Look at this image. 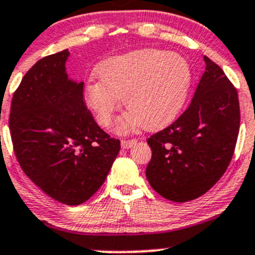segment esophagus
I'll return each mask as SVG.
<instances>
[{"label":"esophagus","instance_id":"obj_1","mask_svg":"<svg viewBox=\"0 0 255 255\" xmlns=\"http://www.w3.org/2000/svg\"><path fill=\"white\" fill-rule=\"evenodd\" d=\"M135 144H137V139H122V142H121L123 149H128L130 146L135 145Z\"/></svg>","mask_w":255,"mask_h":255}]
</instances>
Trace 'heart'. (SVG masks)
Wrapping results in <instances>:
<instances>
[{"instance_id": "b5f03b06", "label": "heart", "mask_w": 255, "mask_h": 255, "mask_svg": "<svg viewBox=\"0 0 255 255\" xmlns=\"http://www.w3.org/2000/svg\"><path fill=\"white\" fill-rule=\"evenodd\" d=\"M96 74L100 81L91 80L85 86L87 106L102 127H109L122 99L129 112L115 123L121 133L140 126L153 130L169 125L191 84V68L184 56L153 48L106 59Z\"/></svg>"}]
</instances>
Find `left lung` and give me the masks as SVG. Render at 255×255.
Here are the masks:
<instances>
[{"mask_svg": "<svg viewBox=\"0 0 255 255\" xmlns=\"http://www.w3.org/2000/svg\"><path fill=\"white\" fill-rule=\"evenodd\" d=\"M190 106L175 122L146 139L151 159L145 175L164 199L186 202L207 192L227 170L241 123L238 94L207 56Z\"/></svg>", "mask_w": 255, "mask_h": 255, "instance_id": "1", "label": "left lung"}]
</instances>
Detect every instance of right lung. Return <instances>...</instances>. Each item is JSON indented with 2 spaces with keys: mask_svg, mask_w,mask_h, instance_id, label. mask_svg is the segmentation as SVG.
<instances>
[{
  "mask_svg": "<svg viewBox=\"0 0 255 255\" xmlns=\"http://www.w3.org/2000/svg\"><path fill=\"white\" fill-rule=\"evenodd\" d=\"M68 49L44 56L25 73L12 97L9 130L24 174L61 204L78 206L101 187L120 139L97 126L84 82L65 73Z\"/></svg>",
  "mask_w": 255,
  "mask_h": 255,
  "instance_id": "add662e5",
  "label": "right lung"
}]
</instances>
